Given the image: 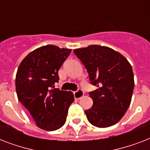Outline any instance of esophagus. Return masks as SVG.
<instances>
[{
  "instance_id": "esophagus-1",
  "label": "esophagus",
  "mask_w": 150,
  "mask_h": 150,
  "mask_svg": "<svg viewBox=\"0 0 150 150\" xmlns=\"http://www.w3.org/2000/svg\"><path fill=\"white\" fill-rule=\"evenodd\" d=\"M83 96H84V92L82 91V89H79V90L74 93V97H75V100H79Z\"/></svg>"
}]
</instances>
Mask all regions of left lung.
<instances>
[{
  "label": "left lung",
  "instance_id": "left-lung-1",
  "mask_svg": "<svg viewBox=\"0 0 150 150\" xmlns=\"http://www.w3.org/2000/svg\"><path fill=\"white\" fill-rule=\"evenodd\" d=\"M74 53L87 69L92 84L97 86L89 93L93 104L85 110L88 121L97 128L114 125L131 103L134 89L132 65L119 52L103 46L75 49Z\"/></svg>",
  "mask_w": 150,
  "mask_h": 150
}]
</instances>
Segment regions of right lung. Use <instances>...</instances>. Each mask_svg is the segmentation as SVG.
<instances>
[{"instance_id":"add662e5","label":"right lung","mask_w":150,"mask_h":150,"mask_svg":"<svg viewBox=\"0 0 150 150\" xmlns=\"http://www.w3.org/2000/svg\"><path fill=\"white\" fill-rule=\"evenodd\" d=\"M71 50L47 45L30 52L20 63L15 77L18 99L31 114L36 126L55 131L64 125L74 101L71 91L54 89L58 70Z\"/></svg>"}]
</instances>
